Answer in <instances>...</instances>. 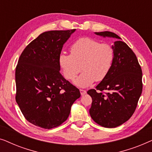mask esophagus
<instances>
[{
	"label": "esophagus",
	"instance_id": "esophagus-1",
	"mask_svg": "<svg viewBox=\"0 0 152 152\" xmlns=\"http://www.w3.org/2000/svg\"><path fill=\"white\" fill-rule=\"evenodd\" d=\"M80 93L82 95H84L86 93V91L85 90H83V89H80Z\"/></svg>",
	"mask_w": 152,
	"mask_h": 152
}]
</instances>
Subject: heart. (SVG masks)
Listing matches in <instances>:
<instances>
[{"label":"heart","instance_id":"obj_1","mask_svg":"<svg viewBox=\"0 0 152 152\" xmlns=\"http://www.w3.org/2000/svg\"><path fill=\"white\" fill-rule=\"evenodd\" d=\"M70 55L60 54L59 66L68 80H73L82 69L84 72L74 81L75 84L82 88L89 86L95 81L104 80L115 59V50L111 44L102 43L91 37L77 39L70 45Z\"/></svg>","mask_w":152,"mask_h":152}]
</instances>
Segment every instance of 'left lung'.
<instances>
[{"label":"left lung","mask_w":152,"mask_h":152,"mask_svg":"<svg viewBox=\"0 0 152 152\" xmlns=\"http://www.w3.org/2000/svg\"><path fill=\"white\" fill-rule=\"evenodd\" d=\"M95 34L118 40L112 45L115 59L109 75L95 89L87 91L93 100L89 113L99 125L114 128L127 121L136 109L142 91V69L135 53L119 36L108 31Z\"/></svg>","instance_id":"left-lung-1"}]
</instances>
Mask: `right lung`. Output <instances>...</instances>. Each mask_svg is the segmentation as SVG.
<instances>
[{"label":"right lung","mask_w":152,"mask_h":152,"mask_svg":"<svg viewBox=\"0 0 152 152\" xmlns=\"http://www.w3.org/2000/svg\"><path fill=\"white\" fill-rule=\"evenodd\" d=\"M75 29L45 32L22 52L16 68V101L26 119L50 129L67 120L80 90L60 73L59 56Z\"/></svg>","instance_id":"obj_1"}]
</instances>
